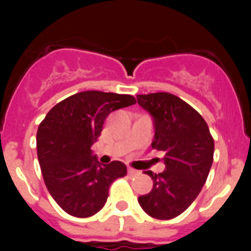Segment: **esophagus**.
<instances>
[{
	"mask_svg": "<svg viewBox=\"0 0 251 251\" xmlns=\"http://www.w3.org/2000/svg\"><path fill=\"white\" fill-rule=\"evenodd\" d=\"M138 174H139V171L134 170V168H132V167L128 168V175H130V176H136V175H138Z\"/></svg>",
	"mask_w": 251,
	"mask_h": 251,
	"instance_id": "1",
	"label": "esophagus"
}]
</instances>
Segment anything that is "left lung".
I'll return each mask as SVG.
<instances>
[{
  "instance_id": "obj_1",
  "label": "left lung",
  "mask_w": 251,
  "mask_h": 251,
  "mask_svg": "<svg viewBox=\"0 0 251 251\" xmlns=\"http://www.w3.org/2000/svg\"><path fill=\"white\" fill-rule=\"evenodd\" d=\"M143 109L153 117L152 148L165 153L166 170L152 177V191L138 197L146 214L170 220L195 201L207 179L214 161V138L207 123L190 104L170 93L137 95Z\"/></svg>"
}]
</instances>
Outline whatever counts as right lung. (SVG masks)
<instances>
[{"instance_id":"right-lung-1","label":"right lung","mask_w":251,"mask_h":251,"mask_svg":"<svg viewBox=\"0 0 251 251\" xmlns=\"http://www.w3.org/2000/svg\"><path fill=\"white\" fill-rule=\"evenodd\" d=\"M133 104L132 95L88 90L57 103L40 123L36 146L44 181L69 215L97 214L105 205L113 181L127 175L123 162L101 165L90 147L100 136L106 117Z\"/></svg>"}]
</instances>
